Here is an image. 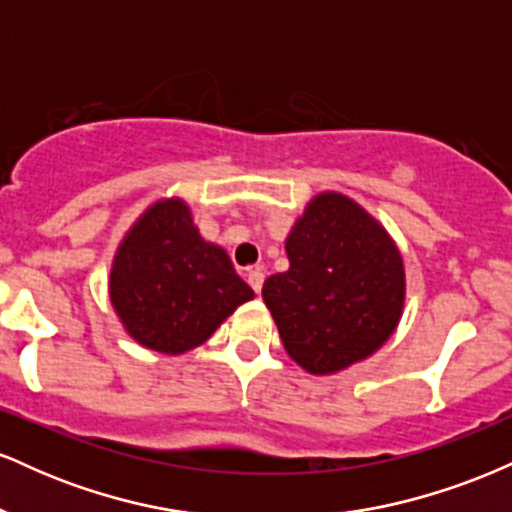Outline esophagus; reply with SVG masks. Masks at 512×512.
<instances>
[{
    "label": "esophagus",
    "instance_id": "1",
    "mask_svg": "<svg viewBox=\"0 0 512 512\" xmlns=\"http://www.w3.org/2000/svg\"><path fill=\"white\" fill-rule=\"evenodd\" d=\"M245 279H248V284L252 286V291L260 293L262 291V284H264V274L262 269H248V274H245Z\"/></svg>",
    "mask_w": 512,
    "mask_h": 512
}]
</instances>
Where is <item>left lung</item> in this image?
Masks as SVG:
<instances>
[{
  "label": "left lung",
  "instance_id": "1",
  "mask_svg": "<svg viewBox=\"0 0 512 512\" xmlns=\"http://www.w3.org/2000/svg\"><path fill=\"white\" fill-rule=\"evenodd\" d=\"M289 269L262 298L286 354L313 375L373 356L404 310V262L395 240L354 199L320 192L286 238Z\"/></svg>",
  "mask_w": 512,
  "mask_h": 512
}]
</instances>
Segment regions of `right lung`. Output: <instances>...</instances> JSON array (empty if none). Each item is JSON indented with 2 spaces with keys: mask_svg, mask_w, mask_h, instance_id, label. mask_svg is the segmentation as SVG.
<instances>
[{
  "mask_svg": "<svg viewBox=\"0 0 512 512\" xmlns=\"http://www.w3.org/2000/svg\"><path fill=\"white\" fill-rule=\"evenodd\" d=\"M110 303L129 337L158 354L195 349L255 293L219 245L199 236L180 197L134 221L110 267Z\"/></svg>",
  "mask_w": 512,
  "mask_h": 512,
  "instance_id": "obj_1",
  "label": "right lung"
}]
</instances>
